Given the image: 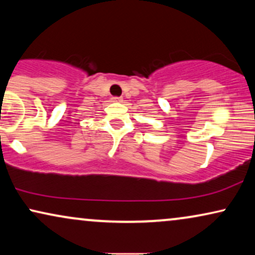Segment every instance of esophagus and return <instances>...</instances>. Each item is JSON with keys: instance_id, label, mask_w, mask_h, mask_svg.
I'll use <instances>...</instances> for the list:
<instances>
[{"instance_id": "1", "label": "esophagus", "mask_w": 255, "mask_h": 255, "mask_svg": "<svg viewBox=\"0 0 255 255\" xmlns=\"http://www.w3.org/2000/svg\"><path fill=\"white\" fill-rule=\"evenodd\" d=\"M122 100L121 97H113V102H122Z\"/></svg>"}]
</instances>
